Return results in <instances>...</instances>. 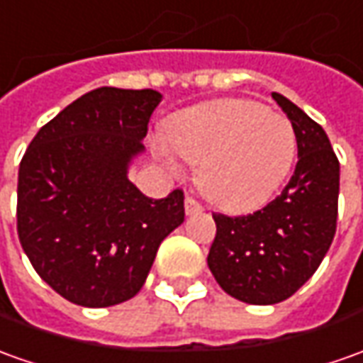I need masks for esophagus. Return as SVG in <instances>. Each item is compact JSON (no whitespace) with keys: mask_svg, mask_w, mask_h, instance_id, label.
<instances>
[{"mask_svg":"<svg viewBox=\"0 0 363 363\" xmlns=\"http://www.w3.org/2000/svg\"><path fill=\"white\" fill-rule=\"evenodd\" d=\"M184 213L186 214H194V213H202V204L194 196H186L184 199Z\"/></svg>","mask_w":363,"mask_h":363,"instance_id":"34e87169","label":"esophagus"}]
</instances>
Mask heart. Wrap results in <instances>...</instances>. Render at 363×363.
Returning <instances> with one entry per match:
<instances>
[{"label": "heart", "instance_id": "b5f03b06", "mask_svg": "<svg viewBox=\"0 0 363 363\" xmlns=\"http://www.w3.org/2000/svg\"><path fill=\"white\" fill-rule=\"evenodd\" d=\"M174 152L199 169L206 199L226 213H252L284 182L296 157V133L282 113L244 99H220L169 119Z\"/></svg>", "mask_w": 363, "mask_h": 363}]
</instances>
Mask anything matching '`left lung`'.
Segmentation results:
<instances>
[{
  "label": "left lung",
  "mask_w": 363,
  "mask_h": 363,
  "mask_svg": "<svg viewBox=\"0 0 363 363\" xmlns=\"http://www.w3.org/2000/svg\"><path fill=\"white\" fill-rule=\"evenodd\" d=\"M272 99L290 119L298 162L284 191L246 216L214 213L208 268L226 294L256 306L278 304L312 278L334 240L340 162L326 130L280 93Z\"/></svg>",
  "instance_id": "1"
}]
</instances>
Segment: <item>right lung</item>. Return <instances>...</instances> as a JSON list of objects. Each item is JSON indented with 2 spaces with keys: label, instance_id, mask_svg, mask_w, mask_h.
<instances>
[{
  "label": "right lung",
  "instance_id": "right-lung-1",
  "mask_svg": "<svg viewBox=\"0 0 363 363\" xmlns=\"http://www.w3.org/2000/svg\"><path fill=\"white\" fill-rule=\"evenodd\" d=\"M162 95L89 91L43 125L17 179V234L35 272L77 306L139 292L161 242L184 220V192L149 199L127 171Z\"/></svg>",
  "mask_w": 363,
  "mask_h": 363
}]
</instances>
